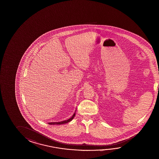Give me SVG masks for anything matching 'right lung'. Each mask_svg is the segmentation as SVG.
<instances>
[{
	"instance_id": "right-lung-1",
	"label": "right lung",
	"mask_w": 159,
	"mask_h": 159,
	"mask_svg": "<svg viewBox=\"0 0 159 159\" xmlns=\"http://www.w3.org/2000/svg\"><path fill=\"white\" fill-rule=\"evenodd\" d=\"M75 111L74 115H73V116H72L70 118H69L68 120H64L63 121H61V122H48V124H49V125H61V124H67V123H68V122L71 121L73 119V118L74 117V116H75Z\"/></svg>"
}]
</instances>
